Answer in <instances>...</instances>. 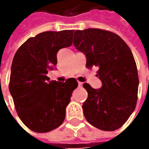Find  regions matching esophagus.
<instances>
[{"instance_id": "1", "label": "esophagus", "mask_w": 149, "mask_h": 149, "mask_svg": "<svg viewBox=\"0 0 149 149\" xmlns=\"http://www.w3.org/2000/svg\"><path fill=\"white\" fill-rule=\"evenodd\" d=\"M78 84H79V86H82V85H83V83H82V82H79H79H78Z\"/></svg>"}]
</instances>
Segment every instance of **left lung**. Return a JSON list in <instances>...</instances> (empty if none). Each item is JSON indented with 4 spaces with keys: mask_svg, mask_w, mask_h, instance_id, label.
I'll use <instances>...</instances> for the list:
<instances>
[{
    "mask_svg": "<svg viewBox=\"0 0 149 149\" xmlns=\"http://www.w3.org/2000/svg\"><path fill=\"white\" fill-rule=\"evenodd\" d=\"M74 45L85 54L86 66L99 68L100 89L89 84L83 87L88 98L84 115L94 127L104 131L119 129L134 110L138 100L139 75L134 55L123 39L100 29L75 31Z\"/></svg>",
    "mask_w": 149,
    "mask_h": 149,
    "instance_id": "obj_1",
    "label": "left lung"
}]
</instances>
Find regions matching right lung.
Segmentation results:
<instances>
[{"mask_svg":"<svg viewBox=\"0 0 149 149\" xmlns=\"http://www.w3.org/2000/svg\"><path fill=\"white\" fill-rule=\"evenodd\" d=\"M73 33H40L29 38L13 58L9 90L20 120L34 132H49L65 120L77 81L74 78L65 83L50 81L46 74L57 64V52L72 45Z\"/></svg>","mask_w":149,"mask_h":149,"instance_id":"1","label":"right lung"}]
</instances>
